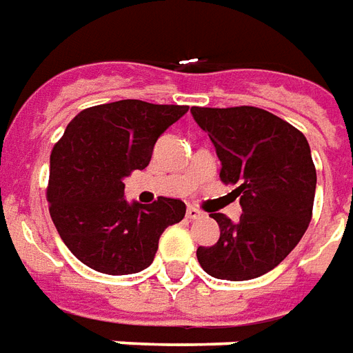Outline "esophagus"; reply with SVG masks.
<instances>
[{"label": "esophagus", "instance_id": "obj_1", "mask_svg": "<svg viewBox=\"0 0 353 353\" xmlns=\"http://www.w3.org/2000/svg\"><path fill=\"white\" fill-rule=\"evenodd\" d=\"M186 216H188V218H190V220H197V218H201L203 212L197 207H188Z\"/></svg>", "mask_w": 353, "mask_h": 353}]
</instances>
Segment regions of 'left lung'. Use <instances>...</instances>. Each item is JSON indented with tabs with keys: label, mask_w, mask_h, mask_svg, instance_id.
I'll return each mask as SVG.
<instances>
[{
	"label": "left lung",
	"mask_w": 353,
	"mask_h": 353,
	"mask_svg": "<svg viewBox=\"0 0 353 353\" xmlns=\"http://www.w3.org/2000/svg\"><path fill=\"white\" fill-rule=\"evenodd\" d=\"M216 148L220 179L236 186L239 222L214 212L220 239L199 246L203 271L220 280L258 279L272 271L305 235L312 218L316 169L307 137L258 107H192Z\"/></svg>",
	"instance_id": "8db88e82"
}]
</instances>
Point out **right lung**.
I'll use <instances>...</instances> for the list:
<instances>
[{
	"label": "right lung",
	"instance_id": "1",
	"mask_svg": "<svg viewBox=\"0 0 353 353\" xmlns=\"http://www.w3.org/2000/svg\"><path fill=\"white\" fill-rule=\"evenodd\" d=\"M184 105L139 99L95 105L69 122L50 156L46 197L61 241L77 259L105 274H133L154 261L161 233L186 214L180 199L128 203L123 179L150 163L159 135Z\"/></svg>",
	"mask_w": 353,
	"mask_h": 353
}]
</instances>
